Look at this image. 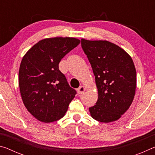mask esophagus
<instances>
[{
  "instance_id": "34e87169",
  "label": "esophagus",
  "mask_w": 155,
  "mask_h": 155,
  "mask_svg": "<svg viewBox=\"0 0 155 155\" xmlns=\"http://www.w3.org/2000/svg\"><path fill=\"white\" fill-rule=\"evenodd\" d=\"M77 91H78V94H83L84 92H85V87H84V86H81L80 87H78Z\"/></svg>"
}]
</instances>
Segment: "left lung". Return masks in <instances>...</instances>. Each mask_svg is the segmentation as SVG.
Returning <instances> with one entry per match:
<instances>
[{
    "label": "left lung",
    "mask_w": 155,
    "mask_h": 155,
    "mask_svg": "<svg viewBox=\"0 0 155 155\" xmlns=\"http://www.w3.org/2000/svg\"><path fill=\"white\" fill-rule=\"evenodd\" d=\"M81 46L95 76L98 98L89 108L91 116L101 122L117 120L129 108L135 94L136 70L130 56L106 40L81 39Z\"/></svg>",
    "instance_id": "1"
}]
</instances>
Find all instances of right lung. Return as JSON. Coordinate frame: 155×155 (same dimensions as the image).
I'll list each match as a JSON object with an SVG mask.
<instances>
[{"label":"right lung","instance_id":"right-lung-1","mask_svg":"<svg viewBox=\"0 0 155 155\" xmlns=\"http://www.w3.org/2000/svg\"><path fill=\"white\" fill-rule=\"evenodd\" d=\"M74 38L40 40L23 57L19 70V87L23 103L39 121L49 123L62 118L77 94L70 87L59 64L80 44Z\"/></svg>","mask_w":155,"mask_h":155}]
</instances>
